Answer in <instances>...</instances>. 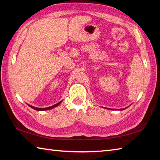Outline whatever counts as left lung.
<instances>
[{
  "instance_id": "8db88e82",
  "label": "left lung",
  "mask_w": 160,
  "mask_h": 160,
  "mask_svg": "<svg viewBox=\"0 0 160 160\" xmlns=\"http://www.w3.org/2000/svg\"><path fill=\"white\" fill-rule=\"evenodd\" d=\"M125 109H126V108H125ZM117 109V110H121H121H124V109Z\"/></svg>"
}]
</instances>
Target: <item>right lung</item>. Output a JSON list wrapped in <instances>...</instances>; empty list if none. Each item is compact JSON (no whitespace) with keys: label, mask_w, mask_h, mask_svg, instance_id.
Returning <instances> with one entry per match:
<instances>
[{"label":"right lung","mask_w":160,"mask_h":160,"mask_svg":"<svg viewBox=\"0 0 160 160\" xmlns=\"http://www.w3.org/2000/svg\"><path fill=\"white\" fill-rule=\"evenodd\" d=\"M61 102H62V101H61L60 102L57 103V104L53 105V106L48 107H47V108H37V107H33V106H32V105H29V104H28V106L30 107L31 108H32V109H35V110H37V111H46V110H49V109H53V108H54V107H56L57 106H58V105L60 104Z\"/></svg>","instance_id":"obj_1"}]
</instances>
